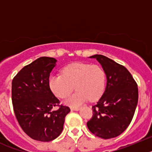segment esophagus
Here are the masks:
<instances>
[{
	"mask_svg": "<svg viewBox=\"0 0 152 152\" xmlns=\"http://www.w3.org/2000/svg\"><path fill=\"white\" fill-rule=\"evenodd\" d=\"M80 110V107H71L72 111H78Z\"/></svg>",
	"mask_w": 152,
	"mask_h": 152,
	"instance_id": "34e87169",
	"label": "esophagus"
}]
</instances>
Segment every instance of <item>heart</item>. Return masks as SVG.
<instances>
[{
	"mask_svg": "<svg viewBox=\"0 0 152 152\" xmlns=\"http://www.w3.org/2000/svg\"><path fill=\"white\" fill-rule=\"evenodd\" d=\"M106 84V73L101 67L84 62L68 64L62 69V74L51 75L49 80L51 91L61 99L69 96L75 86L77 91L64 101L73 107H79L88 99L99 100L105 91Z\"/></svg>",
	"mask_w": 152,
	"mask_h": 152,
	"instance_id": "heart-1",
	"label": "heart"
}]
</instances>
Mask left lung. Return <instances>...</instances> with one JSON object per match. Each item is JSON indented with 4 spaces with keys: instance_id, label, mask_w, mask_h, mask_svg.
Segmentation results:
<instances>
[{
    "instance_id": "1",
    "label": "left lung",
    "mask_w": 152,
    "mask_h": 152,
    "mask_svg": "<svg viewBox=\"0 0 152 152\" xmlns=\"http://www.w3.org/2000/svg\"><path fill=\"white\" fill-rule=\"evenodd\" d=\"M107 76L103 96L93 106V116L87 123L93 134L104 139L122 134L133 118L138 104L139 91L136 82L128 70L102 55H94Z\"/></svg>"
}]
</instances>
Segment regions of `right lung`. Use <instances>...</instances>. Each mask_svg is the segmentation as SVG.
Listing matches in <instances>:
<instances>
[{"instance_id": "right-lung-1", "label": "right lung", "mask_w": 152, "mask_h": 152, "mask_svg": "<svg viewBox=\"0 0 152 152\" xmlns=\"http://www.w3.org/2000/svg\"><path fill=\"white\" fill-rule=\"evenodd\" d=\"M57 60L40 57L22 68L12 80V103L19 124L36 141L50 142L63 130L70 108L60 106L49 85V75Z\"/></svg>"}]
</instances>
